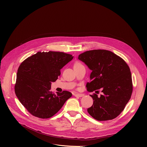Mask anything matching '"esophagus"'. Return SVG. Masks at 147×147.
<instances>
[{"mask_svg":"<svg viewBox=\"0 0 147 147\" xmlns=\"http://www.w3.org/2000/svg\"><path fill=\"white\" fill-rule=\"evenodd\" d=\"M74 96L76 97H82V96H84V94H76L74 95Z\"/></svg>","mask_w":147,"mask_h":147,"instance_id":"34e87169","label":"esophagus"}]
</instances>
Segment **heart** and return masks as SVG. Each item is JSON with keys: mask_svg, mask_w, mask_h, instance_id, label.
I'll return each instance as SVG.
<instances>
[{"mask_svg": "<svg viewBox=\"0 0 147 147\" xmlns=\"http://www.w3.org/2000/svg\"><path fill=\"white\" fill-rule=\"evenodd\" d=\"M81 64L80 63H76L75 65H74V66H78V65H80Z\"/></svg>", "mask_w": 147, "mask_h": 147, "instance_id": "b5f03b06", "label": "heart"}]
</instances>
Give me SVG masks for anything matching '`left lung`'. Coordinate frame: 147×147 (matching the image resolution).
Instances as JSON below:
<instances>
[{
    "mask_svg": "<svg viewBox=\"0 0 147 147\" xmlns=\"http://www.w3.org/2000/svg\"><path fill=\"white\" fill-rule=\"evenodd\" d=\"M78 59L92 70L90 82L87 83L89 92H103L99 97L90 95L94 102L87 109L98 121L112 120L118 116L129 101L133 92L131 74L125 61L107 50H91L78 56Z\"/></svg>",
    "mask_w": 147,
    "mask_h": 147,
    "instance_id": "1",
    "label": "left lung"
}]
</instances>
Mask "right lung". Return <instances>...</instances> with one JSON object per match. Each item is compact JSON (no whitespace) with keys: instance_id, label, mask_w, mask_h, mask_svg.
Segmentation results:
<instances>
[{"instance_id":"add662e5","label":"right lung","mask_w":147,"mask_h":147,"mask_svg":"<svg viewBox=\"0 0 147 147\" xmlns=\"http://www.w3.org/2000/svg\"><path fill=\"white\" fill-rule=\"evenodd\" d=\"M73 58L71 55L64 52H38L21 63L14 91L20 102L32 115L50 118L72 96L67 91L55 94L51 88V82L60 75L61 69Z\"/></svg>"}]
</instances>
